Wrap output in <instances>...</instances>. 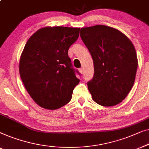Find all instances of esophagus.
Returning <instances> with one entry per match:
<instances>
[{"label": "esophagus", "instance_id": "esophagus-1", "mask_svg": "<svg viewBox=\"0 0 149 149\" xmlns=\"http://www.w3.org/2000/svg\"><path fill=\"white\" fill-rule=\"evenodd\" d=\"M78 70H79V72L80 73V74H83L84 70H83V69H82V68H79Z\"/></svg>", "mask_w": 149, "mask_h": 149}]
</instances>
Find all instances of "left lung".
<instances>
[{"instance_id": "obj_1", "label": "left lung", "mask_w": 149, "mask_h": 149, "mask_svg": "<svg viewBox=\"0 0 149 149\" xmlns=\"http://www.w3.org/2000/svg\"><path fill=\"white\" fill-rule=\"evenodd\" d=\"M80 36L93 59L94 76L87 83L92 98L103 107L120 103L131 91L136 74L132 42L120 31L102 25L81 28Z\"/></svg>"}]
</instances>
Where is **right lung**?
<instances>
[{"label":"right lung","instance_id":"right-lung-1","mask_svg":"<svg viewBox=\"0 0 149 149\" xmlns=\"http://www.w3.org/2000/svg\"><path fill=\"white\" fill-rule=\"evenodd\" d=\"M79 33V28L45 27L25 45L19 61L20 77L29 95L41 107L57 109L72 99L79 79L68 50Z\"/></svg>","mask_w":149,"mask_h":149}]
</instances>
